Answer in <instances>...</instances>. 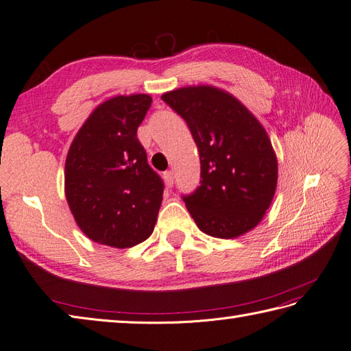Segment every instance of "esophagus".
Masks as SVG:
<instances>
[{"label":"esophagus","mask_w":351,"mask_h":351,"mask_svg":"<svg viewBox=\"0 0 351 351\" xmlns=\"http://www.w3.org/2000/svg\"><path fill=\"white\" fill-rule=\"evenodd\" d=\"M164 180H165L167 186H169V187L174 184V173L171 171V169H168V171L164 173Z\"/></svg>","instance_id":"esophagus-1"}]
</instances>
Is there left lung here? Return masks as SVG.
Segmentation results:
<instances>
[{"instance_id": "left-lung-1", "label": "left lung", "mask_w": 351, "mask_h": 351, "mask_svg": "<svg viewBox=\"0 0 351 351\" xmlns=\"http://www.w3.org/2000/svg\"><path fill=\"white\" fill-rule=\"evenodd\" d=\"M161 98L187 123L199 151L200 186L183 195L196 226L218 239L256 227L278 178L277 156L256 117L214 86L180 88Z\"/></svg>"}]
</instances>
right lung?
Masks as SVG:
<instances>
[{"mask_svg": "<svg viewBox=\"0 0 351 351\" xmlns=\"http://www.w3.org/2000/svg\"><path fill=\"white\" fill-rule=\"evenodd\" d=\"M151 104L143 93L105 101L67 154L64 184L71 214L90 240L111 247L136 246L156 224L164 182L137 139Z\"/></svg>", "mask_w": 351, "mask_h": 351, "instance_id": "1", "label": "right lung"}]
</instances>
